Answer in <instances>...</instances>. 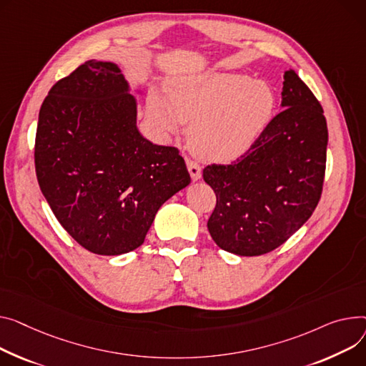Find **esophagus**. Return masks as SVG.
Returning <instances> with one entry per match:
<instances>
[{
  "label": "esophagus",
  "instance_id": "34e87169",
  "mask_svg": "<svg viewBox=\"0 0 366 366\" xmlns=\"http://www.w3.org/2000/svg\"><path fill=\"white\" fill-rule=\"evenodd\" d=\"M187 167H188V172H189L192 181H199L202 178V167L196 162H192L191 159H187Z\"/></svg>",
  "mask_w": 366,
  "mask_h": 366
}]
</instances>
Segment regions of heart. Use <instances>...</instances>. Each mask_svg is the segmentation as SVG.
<instances>
[{
	"label": "heart",
	"mask_w": 366,
	"mask_h": 366,
	"mask_svg": "<svg viewBox=\"0 0 366 366\" xmlns=\"http://www.w3.org/2000/svg\"><path fill=\"white\" fill-rule=\"evenodd\" d=\"M147 110L164 132H174L177 120L189 124L188 141L200 159L231 162L271 125L277 94L263 79L214 70L170 79L164 97L150 95Z\"/></svg>",
	"instance_id": "b5f03b06"
}]
</instances>
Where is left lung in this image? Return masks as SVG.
<instances>
[{
	"label": "left lung",
	"instance_id": "1",
	"mask_svg": "<svg viewBox=\"0 0 366 366\" xmlns=\"http://www.w3.org/2000/svg\"><path fill=\"white\" fill-rule=\"evenodd\" d=\"M281 97L284 110L244 156L203 170L216 194L207 229L232 254L275 250L306 224L321 199L328 144L324 110L295 70H285Z\"/></svg>",
	"mask_w": 366,
	"mask_h": 366
}]
</instances>
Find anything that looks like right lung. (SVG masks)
Instances as JSON below:
<instances>
[{"label": "right lung", "instance_id": "add662e5", "mask_svg": "<svg viewBox=\"0 0 366 366\" xmlns=\"http://www.w3.org/2000/svg\"><path fill=\"white\" fill-rule=\"evenodd\" d=\"M137 110L120 67L94 59L60 79L39 110V188L61 227L95 254L139 247L162 204L191 182L175 147L141 135Z\"/></svg>", "mask_w": 366, "mask_h": 366}]
</instances>
